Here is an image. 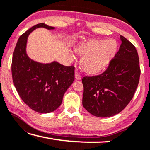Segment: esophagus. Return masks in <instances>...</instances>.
<instances>
[{
  "mask_svg": "<svg viewBox=\"0 0 150 150\" xmlns=\"http://www.w3.org/2000/svg\"><path fill=\"white\" fill-rule=\"evenodd\" d=\"M75 79L76 80H79V81L81 79V75L80 74L78 71H76V72L75 73Z\"/></svg>",
  "mask_w": 150,
  "mask_h": 150,
  "instance_id": "obj_1",
  "label": "esophagus"
}]
</instances>
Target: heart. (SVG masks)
Instances as JSON below:
<instances>
[{"instance_id": "1", "label": "heart", "mask_w": 150, "mask_h": 150, "mask_svg": "<svg viewBox=\"0 0 150 150\" xmlns=\"http://www.w3.org/2000/svg\"><path fill=\"white\" fill-rule=\"evenodd\" d=\"M117 50L114 40H91L80 44L76 51L83 55L81 65L84 71L96 74L102 71L113 58Z\"/></svg>"}]
</instances>
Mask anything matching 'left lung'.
I'll use <instances>...</instances> for the list:
<instances>
[{
  "instance_id": "obj_1",
  "label": "left lung",
  "mask_w": 150,
  "mask_h": 150,
  "mask_svg": "<svg viewBox=\"0 0 150 150\" xmlns=\"http://www.w3.org/2000/svg\"><path fill=\"white\" fill-rule=\"evenodd\" d=\"M118 52L104 72L84 76L83 105L94 116L108 117L118 114L132 99L140 79L136 48L124 36Z\"/></svg>"
}]
</instances>
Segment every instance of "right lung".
I'll use <instances>...</instances> for the list:
<instances>
[{"label":"right lung","instance_id":"obj_1","mask_svg":"<svg viewBox=\"0 0 150 150\" xmlns=\"http://www.w3.org/2000/svg\"><path fill=\"white\" fill-rule=\"evenodd\" d=\"M54 29L44 23L36 24L18 39L12 57L11 73L20 97L35 111L48 113L57 109L65 92L74 81V67L54 61L44 64L30 59L26 52L27 38L35 28Z\"/></svg>","mask_w":150,"mask_h":150}]
</instances>
